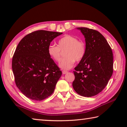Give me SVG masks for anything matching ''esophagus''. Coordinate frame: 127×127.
Masks as SVG:
<instances>
[{"instance_id": "34e87169", "label": "esophagus", "mask_w": 127, "mask_h": 127, "mask_svg": "<svg viewBox=\"0 0 127 127\" xmlns=\"http://www.w3.org/2000/svg\"><path fill=\"white\" fill-rule=\"evenodd\" d=\"M68 72V71H66V70H63V71H62V73H63V74H66Z\"/></svg>"}]
</instances>
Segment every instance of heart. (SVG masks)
Returning <instances> with one entry per match:
<instances>
[{
    "label": "heart",
    "mask_w": 127,
    "mask_h": 127,
    "mask_svg": "<svg viewBox=\"0 0 127 127\" xmlns=\"http://www.w3.org/2000/svg\"><path fill=\"white\" fill-rule=\"evenodd\" d=\"M57 46L50 45L48 48V54L55 62L61 59V51L65 49V58L60 61L59 66L64 70H68L73 66L75 61L80 62L84 58L86 53L85 42L73 36L65 35L58 40Z\"/></svg>",
    "instance_id": "heart-1"
}]
</instances>
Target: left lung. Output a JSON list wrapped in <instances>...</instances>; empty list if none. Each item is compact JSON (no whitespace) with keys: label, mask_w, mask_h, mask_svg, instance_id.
Instances as JSON below:
<instances>
[{"label":"left lung","mask_w":127,"mask_h":127,"mask_svg":"<svg viewBox=\"0 0 127 127\" xmlns=\"http://www.w3.org/2000/svg\"><path fill=\"white\" fill-rule=\"evenodd\" d=\"M85 36L86 53L73 71V87L77 94L92 97L106 87L113 72V54L111 47L99 32L87 27H78Z\"/></svg>","instance_id":"8db88e82"}]
</instances>
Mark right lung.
I'll use <instances>...</instances> for the list:
<instances>
[{
    "label": "right lung",
    "instance_id": "1",
    "mask_svg": "<svg viewBox=\"0 0 127 127\" xmlns=\"http://www.w3.org/2000/svg\"><path fill=\"white\" fill-rule=\"evenodd\" d=\"M62 33L38 30L25 36L17 46L12 63L15 83L30 99L43 100L54 91L62 72L47 50L54 38Z\"/></svg>",
    "mask_w": 127,
    "mask_h": 127
}]
</instances>
